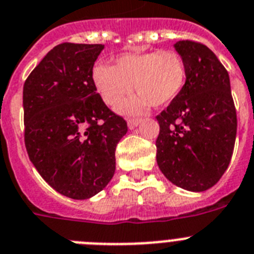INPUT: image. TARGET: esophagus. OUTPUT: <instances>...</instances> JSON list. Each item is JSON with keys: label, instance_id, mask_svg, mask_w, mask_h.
Returning a JSON list of instances; mask_svg holds the SVG:
<instances>
[{"label": "esophagus", "instance_id": "34e87169", "mask_svg": "<svg viewBox=\"0 0 254 254\" xmlns=\"http://www.w3.org/2000/svg\"><path fill=\"white\" fill-rule=\"evenodd\" d=\"M139 123H140V119H127V127H129V129H134V127H136Z\"/></svg>", "mask_w": 254, "mask_h": 254}]
</instances>
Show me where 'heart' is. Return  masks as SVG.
<instances>
[{
	"instance_id": "heart-1",
	"label": "heart",
	"mask_w": 254,
	"mask_h": 254,
	"mask_svg": "<svg viewBox=\"0 0 254 254\" xmlns=\"http://www.w3.org/2000/svg\"><path fill=\"white\" fill-rule=\"evenodd\" d=\"M92 79L103 102L116 107L134 89L138 96L120 106L125 114H136L152 103L166 106L179 96L187 81V64L175 51L125 54L115 65L98 64Z\"/></svg>"
}]
</instances>
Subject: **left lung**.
Returning <instances> with one entry per match:
<instances>
[{
    "instance_id": "left-lung-1",
    "label": "left lung",
    "mask_w": 254,
    "mask_h": 254,
    "mask_svg": "<svg viewBox=\"0 0 254 254\" xmlns=\"http://www.w3.org/2000/svg\"><path fill=\"white\" fill-rule=\"evenodd\" d=\"M175 50L187 64V81L156 116L157 164L173 184L203 191L221 179L230 164L237 110L228 70L212 51L190 39L176 42Z\"/></svg>"
}]
</instances>
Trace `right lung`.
Listing matches in <instances>:
<instances>
[{"instance_id": "1", "label": "right lung", "mask_w": 254, "mask_h": 254, "mask_svg": "<svg viewBox=\"0 0 254 254\" xmlns=\"http://www.w3.org/2000/svg\"><path fill=\"white\" fill-rule=\"evenodd\" d=\"M103 45L61 43L24 83V142L48 184L72 199H88L109 184L124 119L105 105L92 79Z\"/></svg>"}]
</instances>
